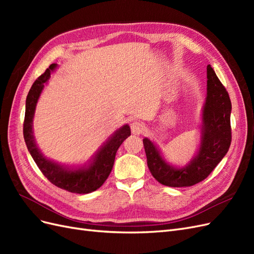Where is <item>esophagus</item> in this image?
Returning a JSON list of instances; mask_svg holds the SVG:
<instances>
[{"instance_id":"esophagus-1","label":"esophagus","mask_w":254,"mask_h":254,"mask_svg":"<svg viewBox=\"0 0 254 254\" xmlns=\"http://www.w3.org/2000/svg\"><path fill=\"white\" fill-rule=\"evenodd\" d=\"M130 128H131V132L133 134H141L143 131H144V125L142 124L141 122H133L131 123V125H130Z\"/></svg>"}]
</instances>
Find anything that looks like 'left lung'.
<instances>
[{"mask_svg":"<svg viewBox=\"0 0 254 254\" xmlns=\"http://www.w3.org/2000/svg\"><path fill=\"white\" fill-rule=\"evenodd\" d=\"M206 97L202 108L200 144L196 156L186 166L168 163L158 146L144 137L143 144L151 175L163 186L191 187L204 180L226 156L231 144L232 105L228 92L215 74L206 66Z\"/></svg>","mask_w":254,"mask_h":254,"instance_id":"left-lung-1","label":"left lung"}]
</instances>
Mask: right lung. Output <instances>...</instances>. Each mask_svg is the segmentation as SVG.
<instances>
[{"label": "right lung", "instance_id": "add662e5", "mask_svg": "<svg viewBox=\"0 0 254 254\" xmlns=\"http://www.w3.org/2000/svg\"><path fill=\"white\" fill-rule=\"evenodd\" d=\"M57 64H53L39 76L30 88L25 104V119L23 134L27 149L42 174L56 187L76 194H88L101 188L108 178L114 164L115 155L122 143L131 133L128 124L122 126L108 137L92 158L82 166H65L48 159L38 148L33 131L36 106L44 84L48 83Z\"/></svg>", "mask_w": 254, "mask_h": 254}]
</instances>
